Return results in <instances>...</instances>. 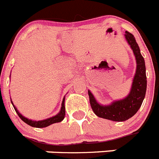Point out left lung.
<instances>
[{"label": "left lung", "mask_w": 159, "mask_h": 159, "mask_svg": "<svg viewBox=\"0 0 159 159\" xmlns=\"http://www.w3.org/2000/svg\"><path fill=\"white\" fill-rule=\"evenodd\" d=\"M125 35L133 49L137 61V71L129 95L124 99L113 102L109 106H102L96 102L93 94L88 90L90 106L94 114L98 117L113 121H125L133 116L141 107L146 92L147 81L144 58L133 34L129 31H125Z\"/></svg>", "instance_id": "1"}]
</instances>
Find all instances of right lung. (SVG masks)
<instances>
[{
    "label": "right lung",
    "mask_w": 159,
    "mask_h": 159,
    "mask_svg": "<svg viewBox=\"0 0 159 159\" xmlns=\"http://www.w3.org/2000/svg\"><path fill=\"white\" fill-rule=\"evenodd\" d=\"M14 106V105H13ZM61 109L60 113L57 115V116H55L53 117H51L49 119H47V120H40V121H34L31 120H29V119L26 118V117L22 116V115L20 114L19 112L18 111L17 108H16L14 106V110L16 111V112L17 114L18 115V116L21 118L22 120H23L24 122L29 125L30 126H32V127L34 128H44L47 127V126H48V125H52V124H54V123H58L61 122V121L63 120V119L65 118V98L63 99V102H62V105H61Z\"/></svg>",
    "instance_id": "1"
}]
</instances>
